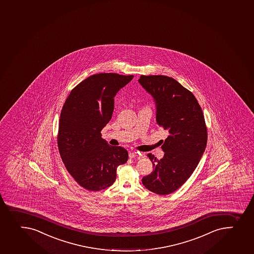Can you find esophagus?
I'll use <instances>...</instances> for the list:
<instances>
[{
    "label": "esophagus",
    "mask_w": 254,
    "mask_h": 254,
    "mask_svg": "<svg viewBox=\"0 0 254 254\" xmlns=\"http://www.w3.org/2000/svg\"><path fill=\"white\" fill-rule=\"evenodd\" d=\"M140 157V154L137 153V152H132L129 153V157H130V158H136V157Z\"/></svg>",
    "instance_id": "34e87169"
}]
</instances>
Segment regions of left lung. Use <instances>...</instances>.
<instances>
[{"instance_id": "1", "label": "left lung", "mask_w": 254, "mask_h": 254, "mask_svg": "<svg viewBox=\"0 0 254 254\" xmlns=\"http://www.w3.org/2000/svg\"><path fill=\"white\" fill-rule=\"evenodd\" d=\"M139 83L154 100L157 125L168 131L162 140L161 160L147 155L154 171L141 179L146 189L168 195L179 189L196 169L206 149L207 132L196 97L175 79L141 76Z\"/></svg>"}]
</instances>
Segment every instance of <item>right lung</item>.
I'll return each mask as SVG.
<instances>
[{
	"instance_id": "add662e5",
	"label": "right lung",
	"mask_w": 254,
	"mask_h": 254,
	"mask_svg": "<svg viewBox=\"0 0 254 254\" xmlns=\"http://www.w3.org/2000/svg\"><path fill=\"white\" fill-rule=\"evenodd\" d=\"M132 78V75L95 74L72 89L63 105L58 149L68 173L86 190L112 186L118 166L128 159L127 151L110 146L101 131L112 118L116 95Z\"/></svg>"
}]
</instances>
